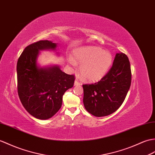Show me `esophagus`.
<instances>
[{
	"label": "esophagus",
	"instance_id": "esophagus-1",
	"mask_svg": "<svg viewBox=\"0 0 155 155\" xmlns=\"http://www.w3.org/2000/svg\"><path fill=\"white\" fill-rule=\"evenodd\" d=\"M81 82H79L78 79H76V80H75V81H74V85L75 86H78V85H81Z\"/></svg>",
	"mask_w": 155,
	"mask_h": 155
}]
</instances>
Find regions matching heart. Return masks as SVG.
Here are the masks:
<instances>
[{
	"label": "heart",
	"mask_w": 155,
	"mask_h": 155,
	"mask_svg": "<svg viewBox=\"0 0 155 155\" xmlns=\"http://www.w3.org/2000/svg\"><path fill=\"white\" fill-rule=\"evenodd\" d=\"M75 61L81 63L80 72L82 77L89 81L101 79L110 69L112 63V56L107 51L97 48H84L75 53ZM73 59L71 62L75 64Z\"/></svg>",
	"instance_id": "heart-1"
}]
</instances>
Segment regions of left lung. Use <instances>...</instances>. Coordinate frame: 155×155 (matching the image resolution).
Returning a JSON list of instances; mask_svg holds the SVG:
<instances>
[{"label": "left lung", "instance_id": "obj_1", "mask_svg": "<svg viewBox=\"0 0 155 155\" xmlns=\"http://www.w3.org/2000/svg\"><path fill=\"white\" fill-rule=\"evenodd\" d=\"M131 83L130 62L123 53H117L105 76L94 84L82 85L85 109L96 117L108 116L123 104Z\"/></svg>", "mask_w": 155, "mask_h": 155}]
</instances>
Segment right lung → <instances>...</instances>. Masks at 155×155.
Wrapping results in <instances>:
<instances>
[{"instance_id":"1","label":"right lung","mask_w":155,"mask_h":155,"mask_svg":"<svg viewBox=\"0 0 155 155\" xmlns=\"http://www.w3.org/2000/svg\"><path fill=\"white\" fill-rule=\"evenodd\" d=\"M57 44L40 40L28 45L17 63V88L20 101L32 116L47 120L61 108L63 96L74 85L75 77L59 67L38 68L39 50L55 49Z\"/></svg>"}]
</instances>
